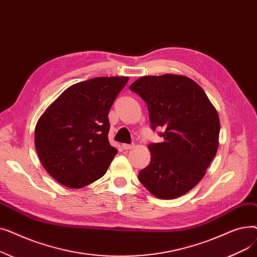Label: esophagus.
<instances>
[{
  "instance_id": "1",
  "label": "esophagus",
  "mask_w": 257,
  "mask_h": 257,
  "mask_svg": "<svg viewBox=\"0 0 257 257\" xmlns=\"http://www.w3.org/2000/svg\"><path fill=\"white\" fill-rule=\"evenodd\" d=\"M133 147H134L133 144L132 145H129V144H123V145H121V148H123V149H125V150H130V149H132Z\"/></svg>"
}]
</instances>
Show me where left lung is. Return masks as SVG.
<instances>
[{
  "mask_svg": "<svg viewBox=\"0 0 257 257\" xmlns=\"http://www.w3.org/2000/svg\"><path fill=\"white\" fill-rule=\"evenodd\" d=\"M147 103L152 128L163 143L150 144V165L139 174L154 197L176 199L204 177L219 147L220 118L202 87L191 78L144 76L129 87Z\"/></svg>",
  "mask_w": 257,
  "mask_h": 257,
  "instance_id": "obj_1",
  "label": "left lung"
}]
</instances>
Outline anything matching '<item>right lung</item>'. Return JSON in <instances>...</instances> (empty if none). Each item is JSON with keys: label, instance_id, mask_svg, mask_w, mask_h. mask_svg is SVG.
<instances>
[{"label": "right lung", "instance_id": "1", "mask_svg": "<svg viewBox=\"0 0 257 257\" xmlns=\"http://www.w3.org/2000/svg\"><path fill=\"white\" fill-rule=\"evenodd\" d=\"M128 77H96L66 88L38 118L34 143L45 170L80 188L100 179L117 150L108 141V113Z\"/></svg>", "mask_w": 257, "mask_h": 257}]
</instances>
